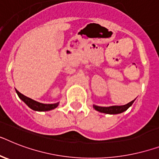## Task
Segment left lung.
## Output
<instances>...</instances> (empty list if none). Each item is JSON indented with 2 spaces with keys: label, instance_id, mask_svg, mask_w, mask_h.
<instances>
[{
  "label": "left lung",
  "instance_id": "obj_1",
  "mask_svg": "<svg viewBox=\"0 0 159 159\" xmlns=\"http://www.w3.org/2000/svg\"><path fill=\"white\" fill-rule=\"evenodd\" d=\"M135 100L129 102L128 104H125V105H121V106H117V105H114V106H109V107H100L97 106V105H93L94 109L95 110L99 111L100 113H108V114H117V113H123L124 111L128 109L129 107H131L132 104L134 103Z\"/></svg>",
  "mask_w": 159,
  "mask_h": 159
}]
</instances>
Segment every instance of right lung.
Masks as SVG:
<instances>
[{"mask_svg":"<svg viewBox=\"0 0 159 159\" xmlns=\"http://www.w3.org/2000/svg\"><path fill=\"white\" fill-rule=\"evenodd\" d=\"M16 93L18 94V95H19V97L20 98V99H21V100H23L30 109H33V110L49 111L51 110V109H55V108L59 105V103H56V104H42V103H40V102L35 101V100H32L30 98L27 97V96H25L24 95L21 94V93L17 91V90Z\"/></svg>","mask_w":159,"mask_h":159,"instance_id":"right-lung-1","label":"right lung"}]
</instances>
